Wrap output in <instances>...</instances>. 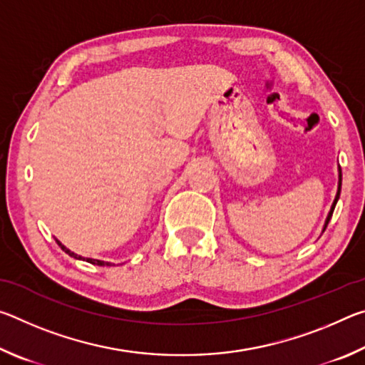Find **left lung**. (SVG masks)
<instances>
[{
	"instance_id": "8db88e82",
	"label": "left lung",
	"mask_w": 365,
	"mask_h": 365,
	"mask_svg": "<svg viewBox=\"0 0 365 365\" xmlns=\"http://www.w3.org/2000/svg\"><path fill=\"white\" fill-rule=\"evenodd\" d=\"M338 170H339V180H338V191H336L335 201H333V205H331V209H330V212H329V215H327V220H325L324 230H325V228H327V225H329V222H330V219H331V214H333V211H335V206H336V202H338V197H339V191H341V169H338Z\"/></svg>"
}]
</instances>
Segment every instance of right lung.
I'll return each instance as SVG.
<instances>
[{
    "label": "right lung",
    "mask_w": 365,
    "mask_h": 365,
    "mask_svg": "<svg viewBox=\"0 0 365 365\" xmlns=\"http://www.w3.org/2000/svg\"><path fill=\"white\" fill-rule=\"evenodd\" d=\"M56 243L61 246V250H63V251H66L67 252V255H69L71 257H76V259H82V256H77L76 255V252H72L71 250H67L66 248V246L63 245V243H61L59 242V240H56ZM85 261L86 262H90V264H95V265H113V264H110V262H104V261H100V259H90V257H86L85 259Z\"/></svg>",
    "instance_id": "obj_1"
}]
</instances>
